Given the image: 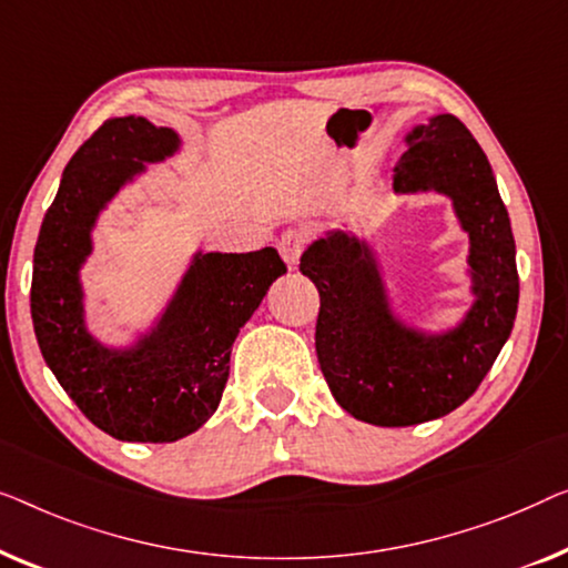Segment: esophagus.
<instances>
[{
	"label": "esophagus",
	"instance_id": "esophagus-1",
	"mask_svg": "<svg viewBox=\"0 0 568 568\" xmlns=\"http://www.w3.org/2000/svg\"><path fill=\"white\" fill-rule=\"evenodd\" d=\"M306 244H308V231L306 229H287V231H283V236L277 239V250H281L283 260L291 267L301 260V254H303V250H306Z\"/></svg>",
	"mask_w": 568,
	"mask_h": 568
}]
</instances>
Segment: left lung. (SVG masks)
Instances as JSON below:
<instances>
[{
    "mask_svg": "<svg viewBox=\"0 0 568 568\" xmlns=\"http://www.w3.org/2000/svg\"><path fill=\"white\" fill-rule=\"evenodd\" d=\"M396 193L453 197L470 239L474 306L445 334L398 324L367 244L334 231L303 252L301 273L318 287L316 355L342 409L378 427H409L458 409L513 334L520 277L515 236L491 164L455 115H435L406 135Z\"/></svg>",
    "mask_w": 568,
    "mask_h": 568,
    "instance_id": "8db88e82",
    "label": "left lung"
}]
</instances>
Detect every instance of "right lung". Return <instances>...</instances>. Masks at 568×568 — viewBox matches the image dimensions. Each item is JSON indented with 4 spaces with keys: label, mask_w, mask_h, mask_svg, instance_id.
I'll list each match as a JSON object with an SVG mask.
<instances>
[{
    "label": "right lung",
    "mask_w": 568,
    "mask_h": 568,
    "mask_svg": "<svg viewBox=\"0 0 568 568\" xmlns=\"http://www.w3.org/2000/svg\"><path fill=\"white\" fill-rule=\"evenodd\" d=\"M180 146L172 128L110 118L63 170L33 254L30 314L55 381L87 419L125 443H174L219 409L236 334L287 273L273 246L246 254H195L159 318L131 349L100 345L84 326L79 267L92 252L98 213L143 162Z\"/></svg>",
    "instance_id": "1"
}]
</instances>
